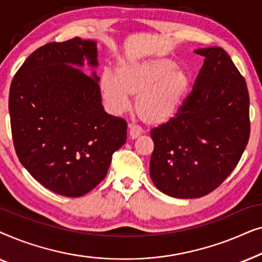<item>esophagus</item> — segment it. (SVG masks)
Masks as SVG:
<instances>
[{
    "label": "esophagus",
    "mask_w": 262,
    "mask_h": 262,
    "mask_svg": "<svg viewBox=\"0 0 262 262\" xmlns=\"http://www.w3.org/2000/svg\"><path fill=\"white\" fill-rule=\"evenodd\" d=\"M142 134H143V128L141 126H138V125H131V126H130V137L132 139L138 138Z\"/></svg>",
    "instance_id": "1"
}]
</instances>
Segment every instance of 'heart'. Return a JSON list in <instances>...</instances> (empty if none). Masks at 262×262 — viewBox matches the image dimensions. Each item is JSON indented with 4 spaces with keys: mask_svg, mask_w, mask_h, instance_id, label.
I'll return each instance as SVG.
<instances>
[{
    "mask_svg": "<svg viewBox=\"0 0 262 262\" xmlns=\"http://www.w3.org/2000/svg\"><path fill=\"white\" fill-rule=\"evenodd\" d=\"M191 77L169 58L121 60L116 78L105 73L100 91L106 105L114 113L130 106L128 96L136 98L135 110L142 121L160 125L173 119L189 92Z\"/></svg>",
    "mask_w": 262,
    "mask_h": 262,
    "instance_id": "obj_1",
    "label": "heart"
}]
</instances>
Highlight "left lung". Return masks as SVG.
Returning a JSON list of instances; mask_svg holds the SVG:
<instances>
[{"instance_id":"left-lung-1","label":"left lung","mask_w":262,"mask_h":262,"mask_svg":"<svg viewBox=\"0 0 262 262\" xmlns=\"http://www.w3.org/2000/svg\"><path fill=\"white\" fill-rule=\"evenodd\" d=\"M195 53L205 59L192 92L173 119L150 131V178L174 198H200L220 187L237 166L250 135L245 77L222 48Z\"/></svg>"}]
</instances>
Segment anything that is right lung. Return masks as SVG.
I'll list each match as a JSON object with an SVG mask.
<instances>
[{"mask_svg": "<svg viewBox=\"0 0 262 262\" xmlns=\"http://www.w3.org/2000/svg\"><path fill=\"white\" fill-rule=\"evenodd\" d=\"M94 41L75 37L32 52L9 89L10 127L20 162L50 191L77 198L95 188L126 142L127 123L106 113L99 78L74 66H98Z\"/></svg>", "mask_w": 262, "mask_h": 262, "instance_id": "obj_1", "label": "right lung"}]
</instances>
